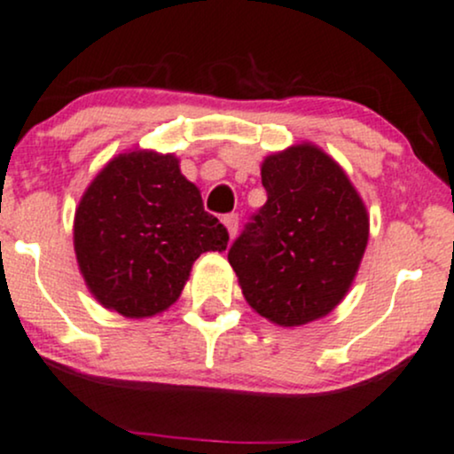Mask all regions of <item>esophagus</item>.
<instances>
[{"mask_svg":"<svg viewBox=\"0 0 454 454\" xmlns=\"http://www.w3.org/2000/svg\"><path fill=\"white\" fill-rule=\"evenodd\" d=\"M223 223H225L229 236H231V238L236 236V233H238V223H240L238 214H225V216H223Z\"/></svg>","mask_w":454,"mask_h":454,"instance_id":"esophagus-1","label":"esophagus"}]
</instances>
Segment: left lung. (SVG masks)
<instances>
[{
  "label": "left lung",
  "mask_w": 454,
  "mask_h": 454,
  "mask_svg": "<svg viewBox=\"0 0 454 454\" xmlns=\"http://www.w3.org/2000/svg\"><path fill=\"white\" fill-rule=\"evenodd\" d=\"M268 201L229 248L247 302L278 325L324 317L348 294L369 240V216L345 171L302 144L262 165Z\"/></svg>",
  "instance_id": "obj_1"
}]
</instances>
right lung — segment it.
I'll list each match as a JSON object with an SVG mask.
<instances>
[{"mask_svg": "<svg viewBox=\"0 0 454 454\" xmlns=\"http://www.w3.org/2000/svg\"><path fill=\"white\" fill-rule=\"evenodd\" d=\"M227 229L203 210L177 159L129 152L105 167L74 214V253L90 292L124 317H152L180 298L192 263L225 251Z\"/></svg>", "mask_w": 454, "mask_h": 454, "instance_id": "1", "label": "right lung"}]
</instances>
